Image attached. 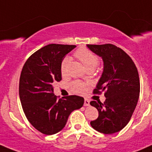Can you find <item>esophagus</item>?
<instances>
[{"instance_id":"1","label":"esophagus","mask_w":152,"mask_h":152,"mask_svg":"<svg viewBox=\"0 0 152 152\" xmlns=\"http://www.w3.org/2000/svg\"><path fill=\"white\" fill-rule=\"evenodd\" d=\"M84 104H85V106H89L90 105V101L88 99H85V103H84Z\"/></svg>"}]
</instances>
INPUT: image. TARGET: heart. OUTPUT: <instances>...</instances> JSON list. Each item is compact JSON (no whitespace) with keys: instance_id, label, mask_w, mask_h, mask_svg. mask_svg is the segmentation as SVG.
Instances as JSON below:
<instances>
[{"instance_id":"b5f03b06","label":"heart","mask_w":152,"mask_h":152,"mask_svg":"<svg viewBox=\"0 0 152 152\" xmlns=\"http://www.w3.org/2000/svg\"><path fill=\"white\" fill-rule=\"evenodd\" d=\"M75 56L82 62L87 70H93L99 65V59L94 53L85 48H81L75 52ZM69 58H65L61 64L60 70L62 75L67 73V67L69 63ZM70 90L73 93L82 94L85 91V85L79 81H74L69 85Z\"/></svg>"}]
</instances>
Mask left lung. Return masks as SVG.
Wrapping results in <instances>:
<instances>
[{
	"mask_svg": "<svg viewBox=\"0 0 152 152\" xmlns=\"http://www.w3.org/2000/svg\"><path fill=\"white\" fill-rule=\"evenodd\" d=\"M87 46L103 60V73L93 93L105 91L106 97L104 103L100 101L90 102L99 111V117L90 122V125L101 133L113 134L127 125L137 106L140 94L137 69L131 57L115 45Z\"/></svg>",
	"mask_w": 152,
	"mask_h": 152,
	"instance_id": "8db88e82",
	"label": "left lung"
}]
</instances>
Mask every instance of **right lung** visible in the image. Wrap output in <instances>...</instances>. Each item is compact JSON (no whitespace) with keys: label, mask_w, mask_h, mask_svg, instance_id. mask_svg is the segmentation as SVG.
<instances>
[{"label":"right lung","mask_w":152,"mask_h":152,"mask_svg":"<svg viewBox=\"0 0 152 152\" xmlns=\"http://www.w3.org/2000/svg\"><path fill=\"white\" fill-rule=\"evenodd\" d=\"M76 45L50 44L27 59L21 71L19 96L30 124L41 133L56 134L65 127L70 113L80 109L84 98L68 96L57 99L53 84L62 80V60Z\"/></svg>","instance_id":"right-lung-1"}]
</instances>
